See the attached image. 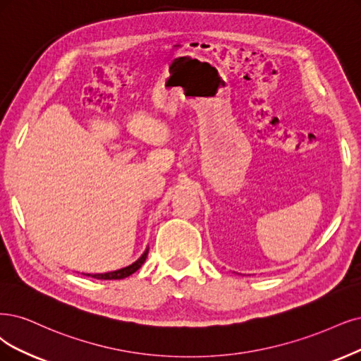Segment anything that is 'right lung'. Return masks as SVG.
Returning a JSON list of instances; mask_svg holds the SVG:
<instances>
[{"label":"right lung","mask_w":361,"mask_h":361,"mask_svg":"<svg viewBox=\"0 0 361 361\" xmlns=\"http://www.w3.org/2000/svg\"><path fill=\"white\" fill-rule=\"evenodd\" d=\"M147 255H149V250H145L144 255H142L135 263H132V264L126 266V268H123V269L113 271V272H106V274H93V275L87 274V276L97 278V279H123V278L132 275L133 272H137V271L141 268L142 263H144L145 259H147Z\"/></svg>","instance_id":"obj_1"}]
</instances>
